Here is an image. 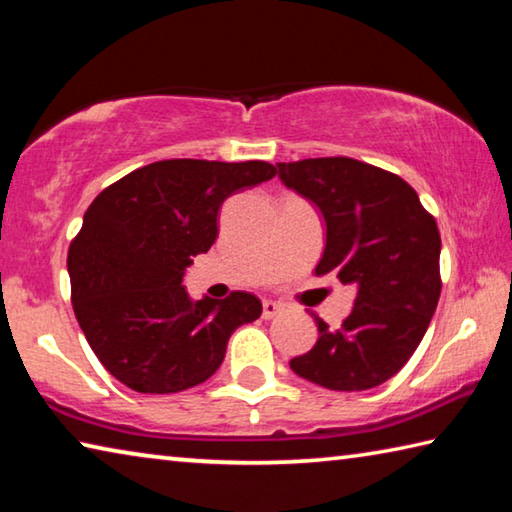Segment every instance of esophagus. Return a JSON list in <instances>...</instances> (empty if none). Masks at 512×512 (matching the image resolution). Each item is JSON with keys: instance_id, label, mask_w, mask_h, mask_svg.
Instances as JSON below:
<instances>
[{"instance_id": "esophagus-1", "label": "esophagus", "mask_w": 512, "mask_h": 512, "mask_svg": "<svg viewBox=\"0 0 512 512\" xmlns=\"http://www.w3.org/2000/svg\"><path fill=\"white\" fill-rule=\"evenodd\" d=\"M277 314H282V307L277 305V302H273V300H264V302H262V318H264V320H271V318H275Z\"/></svg>"}]
</instances>
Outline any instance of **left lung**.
Listing matches in <instances>:
<instances>
[{"mask_svg": "<svg viewBox=\"0 0 512 512\" xmlns=\"http://www.w3.org/2000/svg\"><path fill=\"white\" fill-rule=\"evenodd\" d=\"M282 183L318 205L327 244L316 275L357 284L339 329L316 316L318 341L291 359L298 377L332 391H366L400 372L436 311L440 232L397 173L354 158L277 162Z\"/></svg>", "mask_w": 512, "mask_h": 512, "instance_id": "1", "label": "left lung"}]
</instances>
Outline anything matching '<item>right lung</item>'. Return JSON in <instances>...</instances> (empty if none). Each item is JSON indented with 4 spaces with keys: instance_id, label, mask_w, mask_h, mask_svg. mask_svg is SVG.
Instances as JSON below:
<instances>
[{
    "instance_id": "add662e5",
    "label": "right lung",
    "mask_w": 512,
    "mask_h": 512,
    "mask_svg": "<svg viewBox=\"0 0 512 512\" xmlns=\"http://www.w3.org/2000/svg\"><path fill=\"white\" fill-rule=\"evenodd\" d=\"M277 173L264 160H160L94 198L67 253L72 307L92 352L137 393H180L221 366L230 334L262 314L253 293L192 300V257L207 253L223 201Z\"/></svg>"
}]
</instances>
